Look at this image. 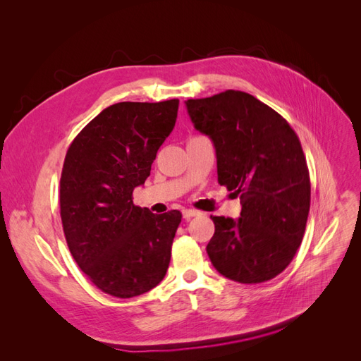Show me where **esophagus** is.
<instances>
[{"mask_svg": "<svg viewBox=\"0 0 361 361\" xmlns=\"http://www.w3.org/2000/svg\"><path fill=\"white\" fill-rule=\"evenodd\" d=\"M182 215H183L185 220H190V218H192V216H195V215H199V212L194 211V209H183Z\"/></svg>", "mask_w": 361, "mask_h": 361, "instance_id": "obj_1", "label": "esophagus"}]
</instances>
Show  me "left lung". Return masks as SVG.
<instances>
[{
    "label": "left lung",
    "instance_id": "obj_1",
    "mask_svg": "<svg viewBox=\"0 0 361 361\" xmlns=\"http://www.w3.org/2000/svg\"><path fill=\"white\" fill-rule=\"evenodd\" d=\"M195 129L212 140L218 183L241 199L238 220L211 216L206 247L215 269L244 285L279 276L302 241L310 176L298 135L255 96L226 90L185 102Z\"/></svg>",
    "mask_w": 361,
    "mask_h": 361
}]
</instances>
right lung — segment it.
I'll return each instance as SVG.
<instances>
[{
    "instance_id": "1",
    "label": "right lung",
    "mask_w": 361,
    "mask_h": 361,
    "mask_svg": "<svg viewBox=\"0 0 361 361\" xmlns=\"http://www.w3.org/2000/svg\"><path fill=\"white\" fill-rule=\"evenodd\" d=\"M179 99L118 102L73 138L60 179V215L76 264L117 298L154 289L170 264L179 211L152 214L133 192L176 123Z\"/></svg>"
}]
</instances>
